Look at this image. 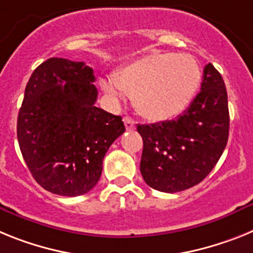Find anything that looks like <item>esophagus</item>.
Segmentation results:
<instances>
[{"mask_svg":"<svg viewBox=\"0 0 253 253\" xmlns=\"http://www.w3.org/2000/svg\"><path fill=\"white\" fill-rule=\"evenodd\" d=\"M124 122H125V126H126V129H128V131H131V129H135L136 125H135V121H133L132 118L125 117Z\"/></svg>","mask_w":253,"mask_h":253,"instance_id":"esophagus-1","label":"esophagus"}]
</instances>
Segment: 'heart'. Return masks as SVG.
<instances>
[{
  "label": "heart",
  "mask_w": 253,
  "mask_h": 253,
  "mask_svg": "<svg viewBox=\"0 0 253 253\" xmlns=\"http://www.w3.org/2000/svg\"><path fill=\"white\" fill-rule=\"evenodd\" d=\"M199 63L188 54L151 53L127 63L102 86L113 99L133 95L142 117L154 122L177 117L192 102L201 83Z\"/></svg>",
  "instance_id": "1"
}]
</instances>
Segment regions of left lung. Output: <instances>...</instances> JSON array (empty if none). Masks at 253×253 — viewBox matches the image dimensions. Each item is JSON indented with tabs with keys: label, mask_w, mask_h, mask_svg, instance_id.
Here are the masks:
<instances>
[{
	"label": "left lung",
	"mask_w": 253,
	"mask_h": 253,
	"mask_svg": "<svg viewBox=\"0 0 253 253\" xmlns=\"http://www.w3.org/2000/svg\"><path fill=\"white\" fill-rule=\"evenodd\" d=\"M144 141L142 178L151 188L174 193L196 186L211 172L227 146L229 109L225 84L211 63L201 91L172 121L137 125Z\"/></svg>",
	"instance_id": "1"
}]
</instances>
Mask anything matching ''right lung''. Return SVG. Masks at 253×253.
Masks as SVG:
<instances>
[{
  "mask_svg": "<svg viewBox=\"0 0 253 253\" xmlns=\"http://www.w3.org/2000/svg\"><path fill=\"white\" fill-rule=\"evenodd\" d=\"M94 71L84 62L49 58L25 87L17 140L26 166L44 190L80 196L98 183L109 146L125 132L121 116L95 107Z\"/></svg>",
  "mask_w": 253,
  "mask_h": 253,
  "instance_id": "1",
  "label": "right lung"
}]
</instances>
